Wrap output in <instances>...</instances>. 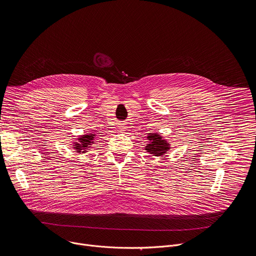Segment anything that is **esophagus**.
I'll use <instances>...</instances> for the list:
<instances>
[{
    "label": "esophagus",
    "mask_w": 256,
    "mask_h": 256,
    "mask_svg": "<svg viewBox=\"0 0 256 256\" xmlns=\"http://www.w3.org/2000/svg\"><path fill=\"white\" fill-rule=\"evenodd\" d=\"M118 130H120V132H124L126 130V126H124V124H120V126H118Z\"/></svg>",
    "instance_id": "1"
}]
</instances>
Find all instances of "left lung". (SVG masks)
I'll return each instance as SVG.
<instances>
[{"label": "left lung", "instance_id": "obj_1", "mask_svg": "<svg viewBox=\"0 0 256 256\" xmlns=\"http://www.w3.org/2000/svg\"><path fill=\"white\" fill-rule=\"evenodd\" d=\"M147 140L149 142L148 144H146L144 150L153 156L162 157L171 148L170 142L166 138H164V136H162L159 132L148 134Z\"/></svg>", "mask_w": 256, "mask_h": 256}]
</instances>
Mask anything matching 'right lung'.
<instances>
[{
    "mask_svg": "<svg viewBox=\"0 0 256 256\" xmlns=\"http://www.w3.org/2000/svg\"><path fill=\"white\" fill-rule=\"evenodd\" d=\"M96 134L95 132H88L81 136H78V138L72 142V148L75 150L76 153L79 154H85L92 148V144L95 142Z\"/></svg>",
    "mask_w": 256,
    "mask_h": 256,
    "instance_id": "right-lung-1",
    "label": "right lung"
}]
</instances>
